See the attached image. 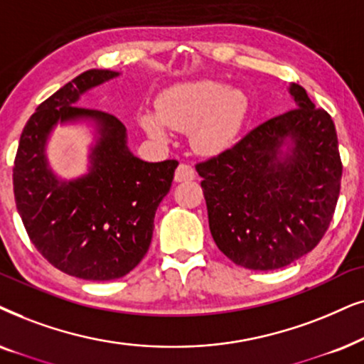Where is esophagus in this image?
Returning a JSON list of instances; mask_svg holds the SVG:
<instances>
[{"mask_svg":"<svg viewBox=\"0 0 364 364\" xmlns=\"http://www.w3.org/2000/svg\"><path fill=\"white\" fill-rule=\"evenodd\" d=\"M191 179H195V169H193V166H190V164L186 163L179 164L176 171H174V181L181 183V181H191Z\"/></svg>","mask_w":364,"mask_h":364,"instance_id":"esophagus-1","label":"esophagus"}]
</instances>
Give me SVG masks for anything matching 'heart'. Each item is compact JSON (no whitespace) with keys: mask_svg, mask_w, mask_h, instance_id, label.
Instances as JSON below:
<instances>
[{"mask_svg":"<svg viewBox=\"0 0 364 364\" xmlns=\"http://www.w3.org/2000/svg\"><path fill=\"white\" fill-rule=\"evenodd\" d=\"M154 106L156 116H141L143 128L154 138H164V126L174 132H190L193 148L203 154L220 153L230 146L246 114L245 95L213 80L169 86Z\"/></svg>","mask_w":364,"mask_h":364,"instance_id":"1","label":"heart"}]
</instances>
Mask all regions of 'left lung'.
<instances>
[{
	"mask_svg": "<svg viewBox=\"0 0 364 364\" xmlns=\"http://www.w3.org/2000/svg\"><path fill=\"white\" fill-rule=\"evenodd\" d=\"M289 93L296 108L196 164L213 240L232 263L255 271L283 268L314 250L340 196L343 164L331 116L303 86L293 83Z\"/></svg>",
	"mask_w": 364,
	"mask_h": 364,
	"instance_id": "left-lung-1",
	"label": "left lung"
}]
</instances>
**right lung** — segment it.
<instances>
[{
  "mask_svg": "<svg viewBox=\"0 0 364 364\" xmlns=\"http://www.w3.org/2000/svg\"><path fill=\"white\" fill-rule=\"evenodd\" d=\"M118 75L88 70L43 101L23 128L14 158V201L31 243L55 268L81 279L109 281L136 268L178 166L176 159L136 158L116 116L75 106L81 95ZM77 119H93L100 138L89 174L65 182L47 166L46 139L55 124Z\"/></svg>",
  "mask_w": 364,
  "mask_h": 364,
  "instance_id": "obj_1",
  "label": "right lung"
}]
</instances>
